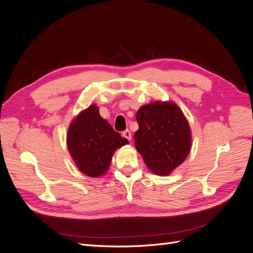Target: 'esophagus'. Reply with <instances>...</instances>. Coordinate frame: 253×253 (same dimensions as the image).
Instances as JSON below:
<instances>
[{"label": "esophagus", "instance_id": "34e87169", "mask_svg": "<svg viewBox=\"0 0 253 253\" xmlns=\"http://www.w3.org/2000/svg\"><path fill=\"white\" fill-rule=\"evenodd\" d=\"M122 136L125 137L126 139H127V140H131L132 139V133L128 131V129H126V131L122 133Z\"/></svg>", "mask_w": 253, "mask_h": 253}]
</instances>
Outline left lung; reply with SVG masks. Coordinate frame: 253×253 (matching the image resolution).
I'll return each instance as SVG.
<instances>
[{
  "label": "left lung",
  "instance_id": "left-lung-1",
  "mask_svg": "<svg viewBox=\"0 0 253 253\" xmlns=\"http://www.w3.org/2000/svg\"><path fill=\"white\" fill-rule=\"evenodd\" d=\"M139 128L135 148L149 169L167 176L180 166L192 147L189 122L179 106L172 101H154L137 111Z\"/></svg>",
  "mask_w": 253,
  "mask_h": 253
}]
</instances>
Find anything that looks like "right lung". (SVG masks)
<instances>
[{
    "label": "right lung",
    "instance_id": "obj_1",
    "mask_svg": "<svg viewBox=\"0 0 253 253\" xmlns=\"http://www.w3.org/2000/svg\"><path fill=\"white\" fill-rule=\"evenodd\" d=\"M127 143L100 116L96 104H90L72 120L66 136L67 149L74 163L89 177L106 174L115 151Z\"/></svg>",
    "mask_w": 253,
    "mask_h": 253
}]
</instances>
